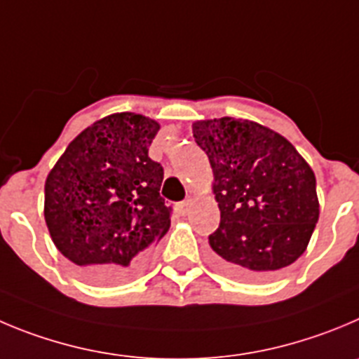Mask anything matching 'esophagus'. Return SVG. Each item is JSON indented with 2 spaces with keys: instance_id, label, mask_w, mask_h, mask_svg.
<instances>
[{
  "instance_id": "34e87169",
  "label": "esophagus",
  "mask_w": 359,
  "mask_h": 359,
  "mask_svg": "<svg viewBox=\"0 0 359 359\" xmlns=\"http://www.w3.org/2000/svg\"><path fill=\"white\" fill-rule=\"evenodd\" d=\"M189 205H191V200H184V202H180L179 203V212L186 214L187 210H189Z\"/></svg>"
}]
</instances>
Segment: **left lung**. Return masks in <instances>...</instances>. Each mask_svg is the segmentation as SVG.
Here are the masks:
<instances>
[{
  "label": "left lung",
  "instance_id": "1",
  "mask_svg": "<svg viewBox=\"0 0 359 359\" xmlns=\"http://www.w3.org/2000/svg\"><path fill=\"white\" fill-rule=\"evenodd\" d=\"M193 136L214 175L221 221L209 244L219 271L262 281L296 262L319 221L310 164L289 140L251 120H198Z\"/></svg>",
  "mask_w": 359,
  "mask_h": 359
}]
</instances>
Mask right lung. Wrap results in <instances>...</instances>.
I'll use <instances>...</instances> for the list:
<instances>
[{
  "label": "right lung",
  "mask_w": 359,
  "mask_h": 359,
  "mask_svg": "<svg viewBox=\"0 0 359 359\" xmlns=\"http://www.w3.org/2000/svg\"><path fill=\"white\" fill-rule=\"evenodd\" d=\"M159 127L129 111L104 116L69 143L46 179L53 243L86 280H127L168 232L163 166L149 157Z\"/></svg>",
  "instance_id": "obj_1"
}]
</instances>
